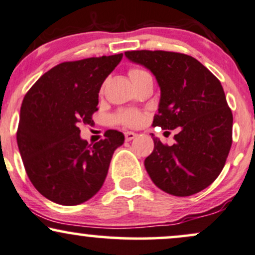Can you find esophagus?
Listing matches in <instances>:
<instances>
[{
	"mask_svg": "<svg viewBox=\"0 0 255 255\" xmlns=\"http://www.w3.org/2000/svg\"><path fill=\"white\" fill-rule=\"evenodd\" d=\"M134 137H136V133L132 132V131H127L125 132V139L127 140H132Z\"/></svg>",
	"mask_w": 255,
	"mask_h": 255,
	"instance_id": "34e87169",
	"label": "esophagus"
}]
</instances>
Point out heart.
I'll return each instance as SVG.
<instances>
[{
	"label": "heart",
	"mask_w": 255,
	"mask_h": 255,
	"mask_svg": "<svg viewBox=\"0 0 255 255\" xmlns=\"http://www.w3.org/2000/svg\"><path fill=\"white\" fill-rule=\"evenodd\" d=\"M145 74L148 73L138 68L130 69V71H128V76H130L131 81L138 79V77L143 76V75ZM143 119H144V116H143V113L138 110H122L115 115L116 123L128 128L138 127L140 123L143 122Z\"/></svg>",
	"instance_id": "heart-1"
}]
</instances>
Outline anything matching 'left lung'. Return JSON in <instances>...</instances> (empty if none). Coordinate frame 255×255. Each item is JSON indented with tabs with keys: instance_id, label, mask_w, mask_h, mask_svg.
Instances as JSON below:
<instances>
[{
	"instance_id": "1",
	"label": "left lung",
	"mask_w": 255,
	"mask_h": 255,
	"mask_svg": "<svg viewBox=\"0 0 255 255\" xmlns=\"http://www.w3.org/2000/svg\"><path fill=\"white\" fill-rule=\"evenodd\" d=\"M154 74L161 89L152 125L176 130L174 144L154 137L144 166L152 182L178 197L198 193L222 172L233 142V113L223 87L193 57L169 51H127ZM168 132V131H166Z\"/></svg>"
}]
</instances>
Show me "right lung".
Listing matches in <instances>:
<instances>
[{"instance_id":"right-lung-1","label":"right lung","mask_w":255,"mask_h":255,"mask_svg":"<svg viewBox=\"0 0 255 255\" xmlns=\"http://www.w3.org/2000/svg\"><path fill=\"white\" fill-rule=\"evenodd\" d=\"M123 53L64 62L50 69L23 98L16 140L26 173L45 198L61 205L91 199L103 186L111 158L124 143L117 130L88 144L79 125L91 124L99 91Z\"/></svg>"}]
</instances>
